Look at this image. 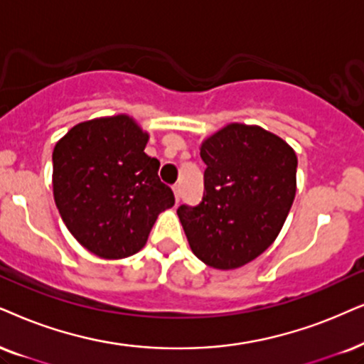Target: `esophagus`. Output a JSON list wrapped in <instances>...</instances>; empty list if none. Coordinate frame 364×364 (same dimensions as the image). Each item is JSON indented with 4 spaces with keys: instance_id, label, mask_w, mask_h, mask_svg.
<instances>
[{
    "instance_id": "esophagus-1",
    "label": "esophagus",
    "mask_w": 364,
    "mask_h": 364,
    "mask_svg": "<svg viewBox=\"0 0 364 364\" xmlns=\"http://www.w3.org/2000/svg\"><path fill=\"white\" fill-rule=\"evenodd\" d=\"M173 191H174V198H176V203H179V200H181V188H179V185H174Z\"/></svg>"
}]
</instances>
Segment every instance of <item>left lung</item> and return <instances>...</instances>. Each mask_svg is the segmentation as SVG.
Listing matches in <instances>:
<instances>
[{
	"instance_id": "left-lung-1",
	"label": "left lung",
	"mask_w": 364,
	"mask_h": 364,
	"mask_svg": "<svg viewBox=\"0 0 364 364\" xmlns=\"http://www.w3.org/2000/svg\"><path fill=\"white\" fill-rule=\"evenodd\" d=\"M205 193L181 205L188 243L206 265L238 269L272 245L296 196L297 156L259 126L228 124L201 142Z\"/></svg>"
}]
</instances>
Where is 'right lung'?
<instances>
[{
  "label": "right lung",
  "mask_w": 364,
  "mask_h": 364,
  "mask_svg": "<svg viewBox=\"0 0 364 364\" xmlns=\"http://www.w3.org/2000/svg\"><path fill=\"white\" fill-rule=\"evenodd\" d=\"M149 134L119 114L73 126L53 149V198L75 240L100 259H126L148 242L171 188L144 153Z\"/></svg>",
  "instance_id": "add662e5"
}]
</instances>
